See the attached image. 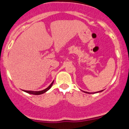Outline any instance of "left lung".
<instances>
[{
  "instance_id": "8db88e82",
  "label": "left lung",
  "mask_w": 129,
  "mask_h": 129,
  "mask_svg": "<svg viewBox=\"0 0 129 129\" xmlns=\"http://www.w3.org/2000/svg\"><path fill=\"white\" fill-rule=\"evenodd\" d=\"M102 91H103V90H102ZM102 91H99V92H102ZM84 92H85V91H84ZM86 92V93H89V92Z\"/></svg>"
}]
</instances>
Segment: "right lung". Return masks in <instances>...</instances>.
Returning a JSON list of instances; mask_svg holds the SVG:
<instances>
[{
    "instance_id": "1",
    "label": "right lung",
    "mask_w": 129,
    "mask_h": 129,
    "mask_svg": "<svg viewBox=\"0 0 129 129\" xmlns=\"http://www.w3.org/2000/svg\"><path fill=\"white\" fill-rule=\"evenodd\" d=\"M53 82L51 83V84L49 86H48L47 88H46L44 90H42V91H24V92H27V93L29 94H35V95H39V94H43L45 93V92H47L48 90H49L50 89V87H52V86L53 85Z\"/></svg>"
}]
</instances>
